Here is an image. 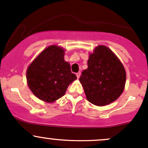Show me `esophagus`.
I'll return each mask as SVG.
<instances>
[{
  "instance_id": "1",
  "label": "esophagus",
  "mask_w": 148,
  "mask_h": 148,
  "mask_svg": "<svg viewBox=\"0 0 148 148\" xmlns=\"http://www.w3.org/2000/svg\"><path fill=\"white\" fill-rule=\"evenodd\" d=\"M76 74H77V77L79 79L80 77V76H81V72H80V71H79V72H77Z\"/></svg>"
}]
</instances>
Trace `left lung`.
Wrapping results in <instances>:
<instances>
[{
    "label": "left lung",
    "mask_w": 148,
    "mask_h": 148,
    "mask_svg": "<svg viewBox=\"0 0 148 148\" xmlns=\"http://www.w3.org/2000/svg\"><path fill=\"white\" fill-rule=\"evenodd\" d=\"M87 65L79 78L87 100L97 106L115 101L126 82L125 68L118 58L107 46H99L89 56Z\"/></svg>",
    "instance_id": "left-lung-1"
}]
</instances>
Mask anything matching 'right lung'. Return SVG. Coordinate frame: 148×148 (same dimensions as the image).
<instances>
[{
    "instance_id": "right-lung-1",
    "label": "right lung",
    "mask_w": 148,
    "mask_h": 148,
    "mask_svg": "<svg viewBox=\"0 0 148 148\" xmlns=\"http://www.w3.org/2000/svg\"><path fill=\"white\" fill-rule=\"evenodd\" d=\"M64 50L50 46L44 49L28 66V85L38 99L53 102L64 95L67 87L77 79L64 59Z\"/></svg>"
}]
</instances>
